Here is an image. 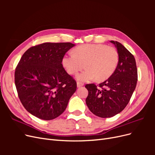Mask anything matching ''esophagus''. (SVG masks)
I'll return each instance as SVG.
<instances>
[{"label":"esophagus","mask_w":155,"mask_h":155,"mask_svg":"<svg viewBox=\"0 0 155 155\" xmlns=\"http://www.w3.org/2000/svg\"><path fill=\"white\" fill-rule=\"evenodd\" d=\"M83 85H84V84L83 83L79 82V81L77 82V86H78V87H82Z\"/></svg>","instance_id":"34e87169"}]
</instances>
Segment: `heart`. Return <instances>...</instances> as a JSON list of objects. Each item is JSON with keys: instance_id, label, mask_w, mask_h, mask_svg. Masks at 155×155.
Segmentation results:
<instances>
[{"instance_id": "heart-1", "label": "heart", "mask_w": 155, "mask_h": 155, "mask_svg": "<svg viewBox=\"0 0 155 155\" xmlns=\"http://www.w3.org/2000/svg\"><path fill=\"white\" fill-rule=\"evenodd\" d=\"M119 62L118 51L114 47L102 44H85L78 46L73 54L64 55L63 64L69 74L75 75L83 68H87L79 75L83 81L94 78L104 81L115 71Z\"/></svg>"}]
</instances>
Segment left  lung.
I'll list each match as a JSON object with an SVG mask.
<instances>
[{"label": "left lung", "mask_w": 155, "mask_h": 155, "mask_svg": "<svg viewBox=\"0 0 155 155\" xmlns=\"http://www.w3.org/2000/svg\"><path fill=\"white\" fill-rule=\"evenodd\" d=\"M117 48L119 62L114 72L97 87L87 84L88 94L86 104L94 114L110 118L127 105L137 86L138 71L133 55L119 42L110 41Z\"/></svg>", "instance_id": "1"}]
</instances>
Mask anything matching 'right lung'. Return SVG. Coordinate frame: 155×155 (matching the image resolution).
<instances>
[{"label": "right lung", "mask_w": 155, "mask_h": 155, "mask_svg": "<svg viewBox=\"0 0 155 155\" xmlns=\"http://www.w3.org/2000/svg\"><path fill=\"white\" fill-rule=\"evenodd\" d=\"M71 43H45L31 46L22 55L15 71L18 96L26 110L51 120L66 109L77 83L63 67Z\"/></svg>", "instance_id": "right-lung-1"}]
</instances>
